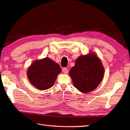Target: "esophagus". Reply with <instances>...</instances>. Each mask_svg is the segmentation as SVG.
Listing matches in <instances>:
<instances>
[{
    "instance_id": "34e87169",
    "label": "esophagus",
    "mask_w": 130,
    "mask_h": 130,
    "mask_svg": "<svg viewBox=\"0 0 130 130\" xmlns=\"http://www.w3.org/2000/svg\"><path fill=\"white\" fill-rule=\"evenodd\" d=\"M62 71H63V73L64 74H68V72H69V70H68L67 68H66V67L63 68V69H62Z\"/></svg>"
}]
</instances>
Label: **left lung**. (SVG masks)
<instances>
[{"label": "left lung", "instance_id": "obj_1", "mask_svg": "<svg viewBox=\"0 0 130 130\" xmlns=\"http://www.w3.org/2000/svg\"><path fill=\"white\" fill-rule=\"evenodd\" d=\"M104 69L96 54L90 52L79 56L69 72L74 87L83 93L96 89L104 76Z\"/></svg>", "mask_w": 130, "mask_h": 130}]
</instances>
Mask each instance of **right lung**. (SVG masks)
<instances>
[{"label":"right lung","mask_w":130,"mask_h":130,"mask_svg":"<svg viewBox=\"0 0 130 130\" xmlns=\"http://www.w3.org/2000/svg\"><path fill=\"white\" fill-rule=\"evenodd\" d=\"M61 71L58 64L46 57L33 61L27 69V75L32 85L38 90H45L54 86Z\"/></svg>","instance_id":"right-lung-1"}]
</instances>
